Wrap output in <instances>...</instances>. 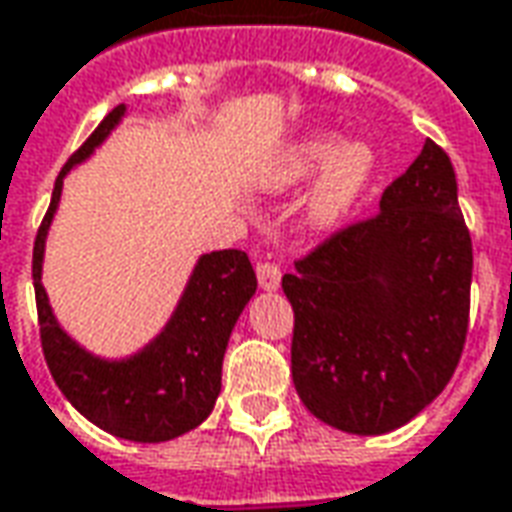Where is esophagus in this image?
Instances as JSON below:
<instances>
[{
	"instance_id": "1",
	"label": "esophagus",
	"mask_w": 512,
	"mask_h": 512,
	"mask_svg": "<svg viewBox=\"0 0 512 512\" xmlns=\"http://www.w3.org/2000/svg\"><path fill=\"white\" fill-rule=\"evenodd\" d=\"M256 278H259V287L264 292H276L278 284H281V270H278L276 264L262 262L256 267Z\"/></svg>"
}]
</instances>
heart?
I'll list each match as a JSON object with an SVG mask.
<instances>
[{
  "instance_id": "1",
  "label": "heart",
  "mask_w": 512,
  "mask_h": 512,
  "mask_svg": "<svg viewBox=\"0 0 512 512\" xmlns=\"http://www.w3.org/2000/svg\"><path fill=\"white\" fill-rule=\"evenodd\" d=\"M376 175V150L359 139H340L334 130H309L284 144L259 172L256 189L264 195H287L312 183L303 220L315 234L340 231L354 217Z\"/></svg>"
}]
</instances>
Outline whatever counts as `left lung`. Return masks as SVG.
Here are the masks:
<instances>
[{
  "label": "left lung",
  "instance_id": "1",
  "mask_svg": "<svg viewBox=\"0 0 512 512\" xmlns=\"http://www.w3.org/2000/svg\"><path fill=\"white\" fill-rule=\"evenodd\" d=\"M471 267L454 167L426 139L384 189L376 217L334 234L281 278L303 407L348 435L410 424L460 362Z\"/></svg>",
  "mask_w": 512,
  "mask_h": 512
}]
</instances>
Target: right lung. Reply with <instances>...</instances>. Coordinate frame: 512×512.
<instances>
[{
  "mask_svg": "<svg viewBox=\"0 0 512 512\" xmlns=\"http://www.w3.org/2000/svg\"><path fill=\"white\" fill-rule=\"evenodd\" d=\"M125 114L128 105H116L55 181L33 248L35 303L49 373L74 410L116 438L164 443L192 432L214 410L222 387V357L242 309L256 295V273L242 250L203 253L164 329L128 357L94 354L63 329L41 284L63 178L105 144Z\"/></svg>",
  "mask_w": 512,
  "mask_h": 512,
  "instance_id": "obj_1",
  "label": "right lung"
}]
</instances>
